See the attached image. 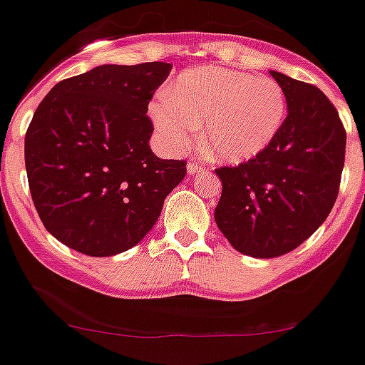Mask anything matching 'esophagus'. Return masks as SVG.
I'll return each instance as SVG.
<instances>
[{
  "label": "esophagus",
  "mask_w": 365,
  "mask_h": 365,
  "mask_svg": "<svg viewBox=\"0 0 365 365\" xmlns=\"http://www.w3.org/2000/svg\"><path fill=\"white\" fill-rule=\"evenodd\" d=\"M203 169L205 168L200 164V162H189V164H187V171H189L190 175H197V173H201Z\"/></svg>",
  "instance_id": "34e87169"
}]
</instances>
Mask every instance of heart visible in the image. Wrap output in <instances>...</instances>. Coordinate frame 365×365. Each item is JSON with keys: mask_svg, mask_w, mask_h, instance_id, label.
I'll list each match as a JSON object with an SVG mask.
<instances>
[{"mask_svg": "<svg viewBox=\"0 0 365 365\" xmlns=\"http://www.w3.org/2000/svg\"><path fill=\"white\" fill-rule=\"evenodd\" d=\"M165 143L189 146L203 125V146L230 164L250 160L277 135L285 115L280 85L226 67H196L180 74L151 105Z\"/></svg>", "mask_w": 365, "mask_h": 365, "instance_id": "1", "label": "heart"}]
</instances>
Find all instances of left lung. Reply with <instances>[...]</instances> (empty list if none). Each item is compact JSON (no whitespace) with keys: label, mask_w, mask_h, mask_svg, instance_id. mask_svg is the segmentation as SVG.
<instances>
[{"label":"left lung","mask_w":365,"mask_h":365,"mask_svg":"<svg viewBox=\"0 0 365 365\" xmlns=\"http://www.w3.org/2000/svg\"><path fill=\"white\" fill-rule=\"evenodd\" d=\"M287 118L264 151L215 169L222 192L214 217L237 251L274 258L296 250L324 222L341 187L346 130L337 108L312 83L271 71Z\"/></svg>","instance_id":"obj_1"}]
</instances>
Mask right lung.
Segmentation results:
<instances>
[{
  "mask_svg": "<svg viewBox=\"0 0 365 365\" xmlns=\"http://www.w3.org/2000/svg\"><path fill=\"white\" fill-rule=\"evenodd\" d=\"M173 66H100L58 81L24 137L28 185L44 228L88 257H112L153 228L185 160L150 150L148 112Z\"/></svg>",
  "mask_w": 365,
  "mask_h": 365,
  "instance_id": "obj_1",
  "label": "right lung"
}]
</instances>
